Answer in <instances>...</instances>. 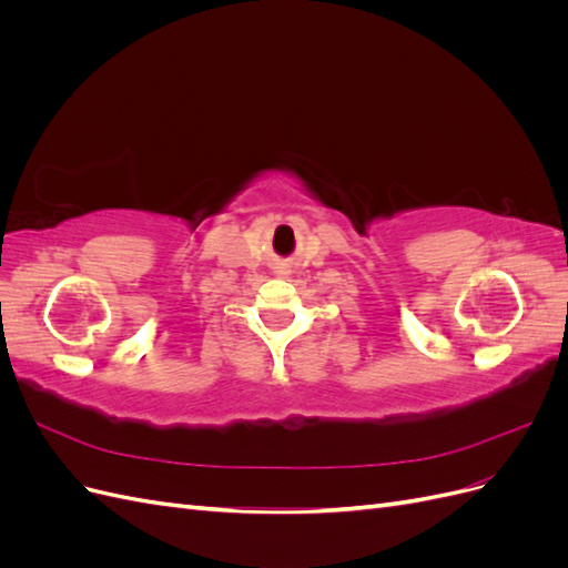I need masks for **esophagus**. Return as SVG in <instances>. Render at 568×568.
I'll return each instance as SVG.
<instances>
[{"mask_svg": "<svg viewBox=\"0 0 568 568\" xmlns=\"http://www.w3.org/2000/svg\"><path fill=\"white\" fill-rule=\"evenodd\" d=\"M280 274H288V270H286V265H282V267H280Z\"/></svg>", "mask_w": 568, "mask_h": 568, "instance_id": "1", "label": "esophagus"}]
</instances>
